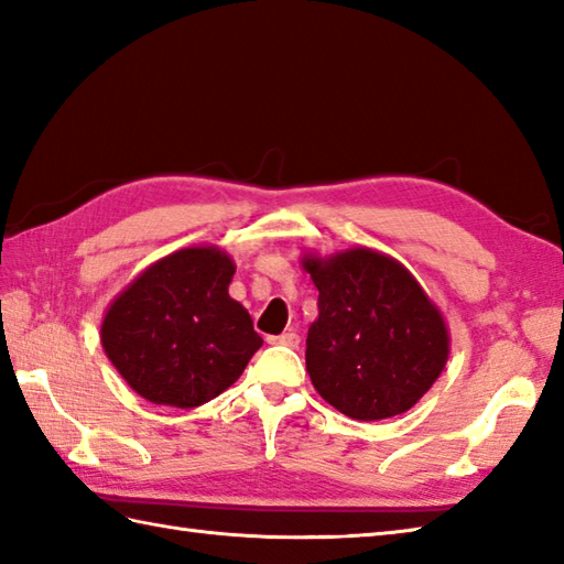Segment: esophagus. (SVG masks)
<instances>
[{
    "label": "esophagus",
    "mask_w": 564,
    "mask_h": 564,
    "mask_svg": "<svg viewBox=\"0 0 564 564\" xmlns=\"http://www.w3.org/2000/svg\"><path fill=\"white\" fill-rule=\"evenodd\" d=\"M271 344H281V346H289V349H297L301 337H297L295 332H283L281 337H271Z\"/></svg>",
    "instance_id": "34e87169"
}]
</instances>
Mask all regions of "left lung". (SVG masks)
<instances>
[{"label":"left lung","instance_id":"obj_1","mask_svg":"<svg viewBox=\"0 0 564 564\" xmlns=\"http://www.w3.org/2000/svg\"><path fill=\"white\" fill-rule=\"evenodd\" d=\"M303 269L319 291L305 349L315 390L358 422L412 410L441 376L451 344L422 285L368 247L305 254Z\"/></svg>","mask_w":564,"mask_h":564}]
</instances>
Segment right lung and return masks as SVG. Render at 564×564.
Segmentation results:
<instances>
[{
	"label": "right lung",
	"instance_id": "right-lung-1",
	"mask_svg": "<svg viewBox=\"0 0 564 564\" xmlns=\"http://www.w3.org/2000/svg\"><path fill=\"white\" fill-rule=\"evenodd\" d=\"M232 259L186 247L154 261L106 310L101 344L140 398L191 410L242 376L263 344L232 301Z\"/></svg>",
	"mask_w": 564,
	"mask_h": 564
}]
</instances>
